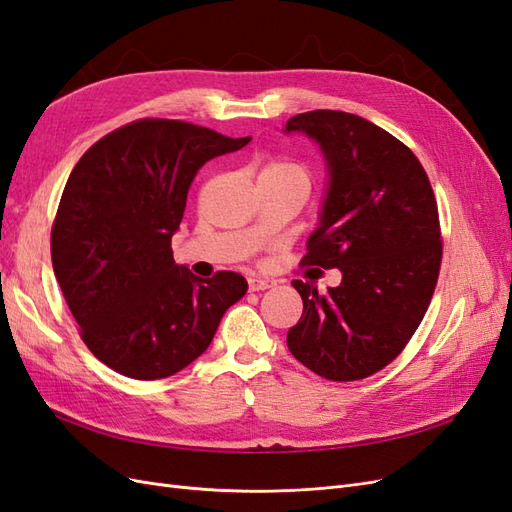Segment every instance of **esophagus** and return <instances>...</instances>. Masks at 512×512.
I'll use <instances>...</instances> for the list:
<instances>
[{"label": "esophagus", "mask_w": 512, "mask_h": 512, "mask_svg": "<svg viewBox=\"0 0 512 512\" xmlns=\"http://www.w3.org/2000/svg\"><path fill=\"white\" fill-rule=\"evenodd\" d=\"M247 284H250V290H252V292L269 290V288L275 286L273 280H265V277H250V280H247Z\"/></svg>", "instance_id": "esophagus-1"}]
</instances>
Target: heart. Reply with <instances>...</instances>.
Instances as JSON below:
<instances>
[{"label":"heart","instance_id":"obj_1","mask_svg":"<svg viewBox=\"0 0 512 512\" xmlns=\"http://www.w3.org/2000/svg\"><path fill=\"white\" fill-rule=\"evenodd\" d=\"M288 181V183H297L305 192H309V185H312V177H309L307 168L297 164V162H290V160H271L265 166L260 168L258 173V181Z\"/></svg>","mask_w":512,"mask_h":512}]
</instances>
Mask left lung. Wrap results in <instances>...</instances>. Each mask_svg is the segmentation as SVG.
<instances>
[{
    "label": "left lung",
    "instance_id": "1",
    "mask_svg": "<svg viewBox=\"0 0 512 512\" xmlns=\"http://www.w3.org/2000/svg\"><path fill=\"white\" fill-rule=\"evenodd\" d=\"M286 130L312 136L331 173L301 265L342 271L324 294L292 282L303 314L286 342L322 378L363 380L397 359L431 303L442 262L436 196L414 153L359 115L309 111Z\"/></svg>",
    "mask_w": 512,
    "mask_h": 512
}]
</instances>
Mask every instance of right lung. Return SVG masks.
Returning a JSON list of instances; mask_svg holds the SVG:
<instances>
[{"instance_id":"1","label":"right lung","mask_w":512,"mask_h":512,"mask_svg":"<svg viewBox=\"0 0 512 512\" xmlns=\"http://www.w3.org/2000/svg\"><path fill=\"white\" fill-rule=\"evenodd\" d=\"M250 141L145 117L102 136L72 168L51 228L53 271L85 346L117 374H177L247 292L235 271L200 280L175 265L170 239L198 168Z\"/></svg>"}]
</instances>
